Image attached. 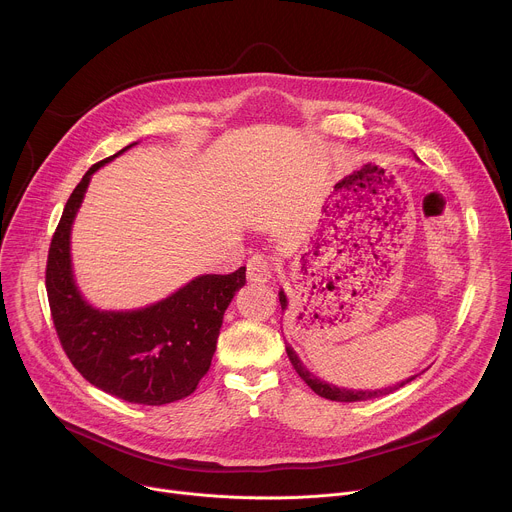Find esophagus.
Masks as SVG:
<instances>
[{"label":"esophagus","mask_w":512,"mask_h":512,"mask_svg":"<svg viewBox=\"0 0 512 512\" xmlns=\"http://www.w3.org/2000/svg\"><path fill=\"white\" fill-rule=\"evenodd\" d=\"M271 259L263 253L251 255L247 261V279L255 281V283H265L271 279Z\"/></svg>","instance_id":"esophagus-1"}]
</instances>
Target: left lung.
<instances>
[{"instance_id": "8db88e82", "label": "left lung", "mask_w": 512, "mask_h": 512, "mask_svg": "<svg viewBox=\"0 0 512 512\" xmlns=\"http://www.w3.org/2000/svg\"><path fill=\"white\" fill-rule=\"evenodd\" d=\"M279 304H281V310L287 308V298H285L283 291H279ZM285 352H287L291 364H294L296 373L306 381V385H308L316 395H320V397H324V399H330V401L352 403V401H367V399H373V397L389 395V393L397 391L399 387L411 383V381L417 377V375H415V377H411V379H407V381H401V383H397V385H393V387H389V389H379V391H348V389H340V387H336V385H330V383L320 381L318 377H314V375L304 367L302 360L298 358V354L294 352V348H291V346H285Z\"/></svg>"}]
</instances>
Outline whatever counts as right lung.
Masks as SVG:
<instances>
[{
	"label": "right lung",
	"mask_w": 512,
	"mask_h": 512,
	"mask_svg": "<svg viewBox=\"0 0 512 512\" xmlns=\"http://www.w3.org/2000/svg\"><path fill=\"white\" fill-rule=\"evenodd\" d=\"M131 145L91 166L66 200L48 251L46 291L72 367L123 401L166 405L192 395L208 373L225 310L247 279L245 267L229 275H200L170 298L131 312H101L83 300L72 279L70 227L91 176Z\"/></svg>",
	"instance_id": "add662e5"
}]
</instances>
